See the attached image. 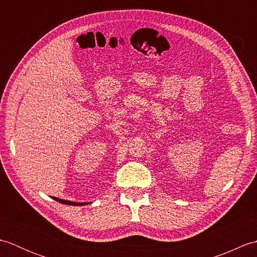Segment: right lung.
<instances>
[{"mask_svg":"<svg viewBox=\"0 0 257 257\" xmlns=\"http://www.w3.org/2000/svg\"><path fill=\"white\" fill-rule=\"evenodd\" d=\"M53 199L59 202V203H63V204H67V205H75V206H81V205H86V204H89L91 203V202H89V203H86V202H73V201H67V200H63V199H58L56 198V196H53Z\"/></svg>","mask_w":257,"mask_h":257,"instance_id":"obj_1","label":"right lung"}]
</instances>
